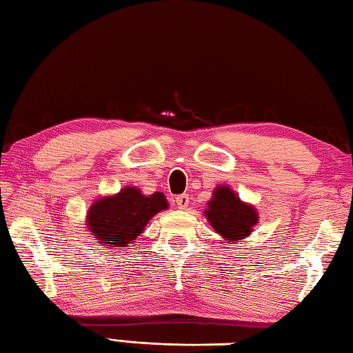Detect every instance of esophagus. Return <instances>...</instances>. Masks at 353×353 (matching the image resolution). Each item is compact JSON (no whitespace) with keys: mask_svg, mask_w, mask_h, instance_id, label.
I'll return each instance as SVG.
<instances>
[{"mask_svg":"<svg viewBox=\"0 0 353 353\" xmlns=\"http://www.w3.org/2000/svg\"><path fill=\"white\" fill-rule=\"evenodd\" d=\"M176 202H177V207L181 208V210H187L188 204H190L188 194H179L177 198H176Z\"/></svg>","mask_w":353,"mask_h":353,"instance_id":"1","label":"esophagus"}]
</instances>
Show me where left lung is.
Returning a JSON list of instances; mask_svg holds the SVG:
<instances>
[{
	"label": "left lung",
	"mask_w": 353,
	"mask_h": 353,
	"mask_svg": "<svg viewBox=\"0 0 353 353\" xmlns=\"http://www.w3.org/2000/svg\"><path fill=\"white\" fill-rule=\"evenodd\" d=\"M205 216L214 232H218L227 243L248 236L259 221L255 208L241 202L229 187H218L214 190Z\"/></svg>",
	"instance_id": "left-lung-1"
}]
</instances>
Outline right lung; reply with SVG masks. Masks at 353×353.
Wrapping results in <instances>:
<instances>
[{
	"mask_svg": "<svg viewBox=\"0 0 353 353\" xmlns=\"http://www.w3.org/2000/svg\"><path fill=\"white\" fill-rule=\"evenodd\" d=\"M168 208L165 196L141 194L139 188L126 187L118 194L94 202L87 214L88 229L99 243L110 248H132L155 213Z\"/></svg>",
	"mask_w": 353,
	"mask_h": 353,
	"instance_id": "add662e5",
	"label": "right lung"
}]
</instances>
